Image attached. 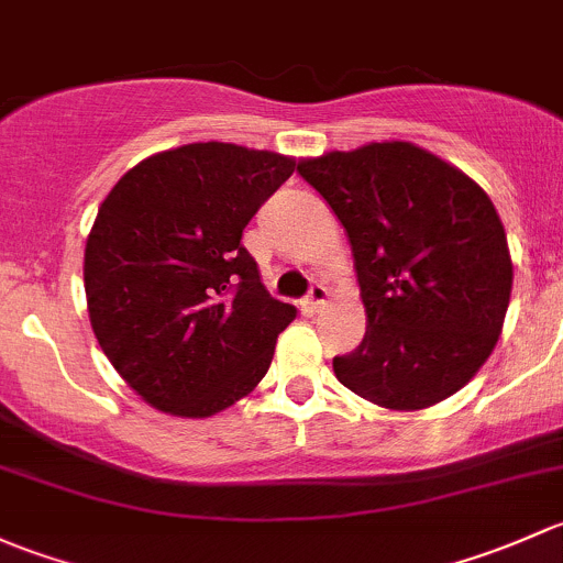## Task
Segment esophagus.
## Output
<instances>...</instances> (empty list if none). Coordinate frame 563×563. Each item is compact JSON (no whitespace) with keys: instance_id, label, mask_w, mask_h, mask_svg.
<instances>
[{"instance_id":"esophagus-1","label":"esophagus","mask_w":563,"mask_h":563,"mask_svg":"<svg viewBox=\"0 0 563 563\" xmlns=\"http://www.w3.org/2000/svg\"><path fill=\"white\" fill-rule=\"evenodd\" d=\"M328 298H330V292H328V287H324V284H311V289H309V298H306V303H309V309L311 311H320V309H324V303H328Z\"/></svg>"}]
</instances>
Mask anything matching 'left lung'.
I'll list each match as a JSON object with an SVG mask.
<instances>
[{
  "mask_svg": "<svg viewBox=\"0 0 563 563\" xmlns=\"http://www.w3.org/2000/svg\"><path fill=\"white\" fill-rule=\"evenodd\" d=\"M350 235L366 339L333 357L335 379L376 407L428 409L494 352L512 257L477 181L407 141L298 162Z\"/></svg>",
  "mask_w": 563,
  "mask_h": 563,
  "instance_id": "8db88e82",
  "label": "left lung"
}]
</instances>
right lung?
Listing matches in <instances>:
<instances>
[{
  "label": "right lung",
  "instance_id": "add662e5",
  "mask_svg": "<svg viewBox=\"0 0 563 563\" xmlns=\"http://www.w3.org/2000/svg\"><path fill=\"white\" fill-rule=\"evenodd\" d=\"M295 159L189 143L137 162L86 239L91 330L110 366L173 417H211L260 385L295 306L271 298L243 249L249 219Z\"/></svg>",
  "mask_w": 563,
  "mask_h": 563
}]
</instances>
